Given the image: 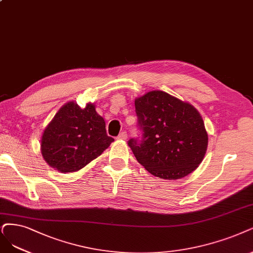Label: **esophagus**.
Instances as JSON below:
<instances>
[{"label": "esophagus", "mask_w": 253, "mask_h": 253, "mask_svg": "<svg viewBox=\"0 0 253 253\" xmlns=\"http://www.w3.org/2000/svg\"><path fill=\"white\" fill-rule=\"evenodd\" d=\"M127 136H128V134H127L126 131H122V132L117 136V138H118V139H126Z\"/></svg>", "instance_id": "34e87169"}]
</instances>
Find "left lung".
I'll list each match as a JSON object with an SVG mask.
<instances>
[{"mask_svg":"<svg viewBox=\"0 0 253 253\" xmlns=\"http://www.w3.org/2000/svg\"><path fill=\"white\" fill-rule=\"evenodd\" d=\"M134 105L142 134L128 146L136 161L163 179H178L197 169L209 142L197 109L162 90L147 92Z\"/></svg>","mask_w":253,"mask_h":253,"instance_id":"1","label":"left lung"}]
</instances>
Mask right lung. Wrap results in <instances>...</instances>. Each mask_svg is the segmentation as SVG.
<instances>
[{
    "label": "right lung",
    "mask_w": 253,
    "mask_h": 253,
    "mask_svg": "<svg viewBox=\"0 0 253 253\" xmlns=\"http://www.w3.org/2000/svg\"><path fill=\"white\" fill-rule=\"evenodd\" d=\"M105 122L88 103L81 108L75 102L63 105L44 129L42 153L44 161L61 173L82 169L109 147Z\"/></svg>",
    "instance_id": "1"
}]
</instances>
